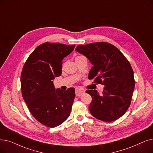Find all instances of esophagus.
<instances>
[{
    "mask_svg": "<svg viewBox=\"0 0 153 153\" xmlns=\"http://www.w3.org/2000/svg\"><path fill=\"white\" fill-rule=\"evenodd\" d=\"M85 92V90L81 88H77L76 89V96L80 97L81 96H82L83 94H84Z\"/></svg>",
    "mask_w": 153,
    "mask_h": 153,
    "instance_id": "obj_1",
    "label": "esophagus"
}]
</instances>
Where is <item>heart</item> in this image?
Here are the masks:
<instances>
[{
	"label": "heart",
	"mask_w": 153,
	"mask_h": 153,
	"mask_svg": "<svg viewBox=\"0 0 153 153\" xmlns=\"http://www.w3.org/2000/svg\"><path fill=\"white\" fill-rule=\"evenodd\" d=\"M77 57H78V56H77Z\"/></svg>",
	"instance_id": "obj_1"
}]
</instances>
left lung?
<instances>
[{"label": "left lung", "mask_w": 153, "mask_h": 153, "mask_svg": "<svg viewBox=\"0 0 153 153\" xmlns=\"http://www.w3.org/2000/svg\"><path fill=\"white\" fill-rule=\"evenodd\" d=\"M76 51L93 65L88 76L94 82L104 85L102 95L87 90L92 97L89 109L99 120L111 122L123 116L131 104L135 81L128 59L114 45L105 42L78 45Z\"/></svg>", "instance_id": "8db88e82"}]
</instances>
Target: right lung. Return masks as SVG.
Instances as JSON below:
<instances>
[{
	"instance_id": "obj_1",
	"label": "right lung",
	"mask_w": 153,
	"mask_h": 153,
	"mask_svg": "<svg viewBox=\"0 0 153 153\" xmlns=\"http://www.w3.org/2000/svg\"><path fill=\"white\" fill-rule=\"evenodd\" d=\"M75 45L45 42L33 51L25 62L21 76L22 94L37 120L49 128L64 123L70 116L75 89H55L53 80L62 74L64 57Z\"/></svg>"
}]
</instances>
